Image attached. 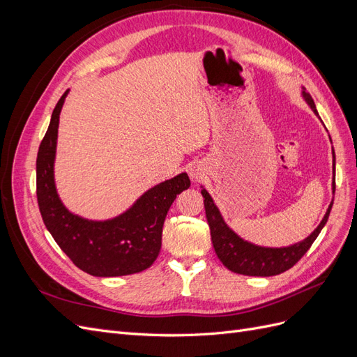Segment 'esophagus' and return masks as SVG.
Segmentation results:
<instances>
[{
    "mask_svg": "<svg viewBox=\"0 0 357 357\" xmlns=\"http://www.w3.org/2000/svg\"><path fill=\"white\" fill-rule=\"evenodd\" d=\"M190 177H192V178H195V180H198V178L201 177L199 171H198V169H190Z\"/></svg>",
    "mask_w": 357,
    "mask_h": 357,
    "instance_id": "obj_1",
    "label": "esophagus"
}]
</instances>
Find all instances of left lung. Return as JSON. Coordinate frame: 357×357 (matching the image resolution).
<instances>
[{"label":"left lung","instance_id":"left-lung-1","mask_svg":"<svg viewBox=\"0 0 357 357\" xmlns=\"http://www.w3.org/2000/svg\"><path fill=\"white\" fill-rule=\"evenodd\" d=\"M302 95H304V98L312 109V112L319 114L311 95L307 91H302ZM333 167H335V156H333ZM332 189L335 193V176H333ZM201 193L204 197L205 215H207V222L210 226L211 241H213L215 255H218V257L220 259V262L226 268L231 269L232 273L243 274V275H253V277L277 275L294 266L299 259L308 252L311 244L316 241L320 231L323 229V226H325L328 222V218L333 205V202H331L325 218H323V220L314 229V232H312L310 236H307L304 241L296 243L289 247L271 248V247L255 245L252 243H247L243 238H240V236L225 223L219 208L214 205L211 197L208 195V192L202 189Z\"/></svg>","mask_w":357,"mask_h":357}]
</instances>
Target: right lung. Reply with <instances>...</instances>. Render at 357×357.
<instances>
[{
	"instance_id": "obj_1",
	"label": "right lung",
	"mask_w": 357,
	"mask_h": 357,
	"mask_svg": "<svg viewBox=\"0 0 357 357\" xmlns=\"http://www.w3.org/2000/svg\"><path fill=\"white\" fill-rule=\"evenodd\" d=\"M67 93L52 113L37 155V201L43 222L62 252L82 271L95 277L142 273L156 261L167 213L178 193L190 186V180L181 172L159 183L112 220L92 222L70 213L58 197L53 178L59 114Z\"/></svg>"
}]
</instances>
